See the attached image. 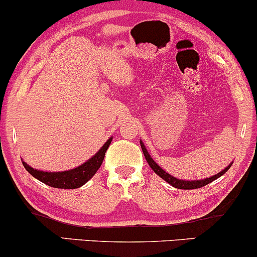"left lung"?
I'll list each match as a JSON object with an SVG mask.
<instances>
[{
    "label": "left lung",
    "instance_id": "left-lung-1",
    "mask_svg": "<svg viewBox=\"0 0 257 257\" xmlns=\"http://www.w3.org/2000/svg\"><path fill=\"white\" fill-rule=\"evenodd\" d=\"M140 145H141V149H143V152H144V156H145L147 163L150 164V167L152 168L153 172H155L157 175L161 176L162 179L166 180L168 184H170L173 186V187H176V188H180V190H194V188H199V187H203V186L210 184V182H213L214 180H216L217 178H220V176H222L223 174H225L227 170L229 169V167L232 166V164H229L228 167L226 168V169H223L222 172H220L219 174H216V175L211 176V178H208V179H204V180H197V181H185V180H179L176 178H174V176L169 175V174L164 172L163 169H162L161 167L158 166V164H156V162L153 161L151 158V156L149 155V152H147L146 147L144 146V144L140 141Z\"/></svg>",
    "mask_w": 257,
    "mask_h": 257
}]
</instances>
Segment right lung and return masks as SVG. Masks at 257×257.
Returning a JSON list of instances; mask_svg holds the SVG:
<instances>
[{"label": "right lung", "mask_w": 257, "mask_h": 257, "mask_svg": "<svg viewBox=\"0 0 257 257\" xmlns=\"http://www.w3.org/2000/svg\"><path fill=\"white\" fill-rule=\"evenodd\" d=\"M112 139H108L106 144L99 152L96 153L94 157H91L89 161L85 162L81 167L75 168V169L67 170V172L60 173H48V172H41L36 170L34 168L29 167L25 162H23V166L25 169L31 174L34 178L40 180L43 184L51 186L55 188H67V190H72V188H78L83 186L88 180H90L94 176V174L98 172V169L101 166L102 161H104L105 153L107 151L108 146H110Z\"/></svg>", "instance_id": "right-lung-1"}]
</instances>
